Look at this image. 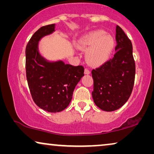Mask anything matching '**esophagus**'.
<instances>
[{
  "mask_svg": "<svg viewBox=\"0 0 154 154\" xmlns=\"http://www.w3.org/2000/svg\"><path fill=\"white\" fill-rule=\"evenodd\" d=\"M84 73H85V75H89L90 73V71L88 70V69H85V70H84Z\"/></svg>",
  "mask_w": 154,
  "mask_h": 154,
  "instance_id": "34e87169",
  "label": "esophagus"
}]
</instances>
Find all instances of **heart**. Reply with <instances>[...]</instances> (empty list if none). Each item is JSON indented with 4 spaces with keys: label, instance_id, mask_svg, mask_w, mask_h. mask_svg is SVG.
I'll return each mask as SVG.
<instances>
[{
    "label": "heart",
    "instance_id": "heart-1",
    "mask_svg": "<svg viewBox=\"0 0 154 154\" xmlns=\"http://www.w3.org/2000/svg\"><path fill=\"white\" fill-rule=\"evenodd\" d=\"M78 49L86 51L85 60L92 66L106 63L115 47V40L104 30H95L84 35L77 41Z\"/></svg>",
    "mask_w": 154,
    "mask_h": 154
}]
</instances>
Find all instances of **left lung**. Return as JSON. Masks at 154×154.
<instances>
[{"label":"left lung","mask_w":154,"mask_h":154,"mask_svg":"<svg viewBox=\"0 0 154 154\" xmlns=\"http://www.w3.org/2000/svg\"><path fill=\"white\" fill-rule=\"evenodd\" d=\"M116 47L113 57L92 71V96L94 104L105 111L117 110L129 99L134 85L135 64L132 45L121 27L116 28Z\"/></svg>","instance_id":"8db88e82"}]
</instances>
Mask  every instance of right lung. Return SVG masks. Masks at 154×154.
Returning a JSON list of instances; mask_svg holds the SVG:
<instances>
[{
    "label": "right lung",
    "instance_id": "right-lung-1",
    "mask_svg": "<svg viewBox=\"0 0 154 154\" xmlns=\"http://www.w3.org/2000/svg\"><path fill=\"white\" fill-rule=\"evenodd\" d=\"M55 24L42 26L26 48V79L35 104L48 112L62 111L70 104L73 90L84 75L82 66L48 60L39 51V42L55 31Z\"/></svg>",
    "mask_w": 154,
    "mask_h": 154
}]
</instances>
